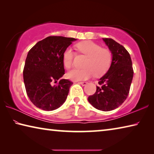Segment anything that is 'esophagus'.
Returning a JSON list of instances; mask_svg holds the SVG:
<instances>
[{
    "label": "esophagus",
    "mask_w": 154,
    "mask_h": 154,
    "mask_svg": "<svg viewBox=\"0 0 154 154\" xmlns=\"http://www.w3.org/2000/svg\"><path fill=\"white\" fill-rule=\"evenodd\" d=\"M80 84H82V85H85L86 84H88V82H79Z\"/></svg>",
    "instance_id": "34e87169"
}]
</instances>
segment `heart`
I'll return each mask as SVG.
<instances>
[{
  "label": "heart",
  "instance_id": "1",
  "mask_svg": "<svg viewBox=\"0 0 154 154\" xmlns=\"http://www.w3.org/2000/svg\"><path fill=\"white\" fill-rule=\"evenodd\" d=\"M77 50L80 54L88 57L83 67L84 69H74L67 73V77L73 81L85 80L94 75L99 77L105 75L109 71L113 62V56L109 49L103 48L102 46L92 41H85L76 44ZM75 53L72 49L68 48L65 49L62 60L66 69L73 66Z\"/></svg>",
  "mask_w": 154,
  "mask_h": 154
}]
</instances>
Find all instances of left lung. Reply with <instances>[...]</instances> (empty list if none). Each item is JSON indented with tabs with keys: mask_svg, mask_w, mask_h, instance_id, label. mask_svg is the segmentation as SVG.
<instances>
[{
	"mask_svg": "<svg viewBox=\"0 0 154 154\" xmlns=\"http://www.w3.org/2000/svg\"><path fill=\"white\" fill-rule=\"evenodd\" d=\"M113 56L107 72L98 81L99 86L88 101L94 107L103 111L118 108L128 96L133 78L132 60L123 45L112 38H103Z\"/></svg>",
	"mask_w": 154,
	"mask_h": 154,
	"instance_id": "1",
	"label": "left lung"
}]
</instances>
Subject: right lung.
Listing matches in <instances>:
<instances>
[{
    "label": "right lung",
    "instance_id": "1",
    "mask_svg": "<svg viewBox=\"0 0 154 154\" xmlns=\"http://www.w3.org/2000/svg\"><path fill=\"white\" fill-rule=\"evenodd\" d=\"M75 40L50 36L38 41L28 51L23 77L27 95L36 107L53 111L66 100L73 83L60 79L65 71L62 56L65 49ZM56 82L57 84L54 85Z\"/></svg>",
    "mask_w": 154,
    "mask_h": 154
}]
</instances>
